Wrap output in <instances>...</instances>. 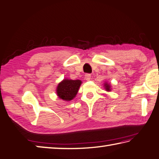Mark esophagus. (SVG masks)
I'll list each match as a JSON object with an SVG mask.
<instances>
[{
    "instance_id": "1",
    "label": "esophagus",
    "mask_w": 159,
    "mask_h": 159,
    "mask_svg": "<svg viewBox=\"0 0 159 159\" xmlns=\"http://www.w3.org/2000/svg\"><path fill=\"white\" fill-rule=\"evenodd\" d=\"M90 79H91V75L90 74H86L85 75V79L86 80H90Z\"/></svg>"
}]
</instances>
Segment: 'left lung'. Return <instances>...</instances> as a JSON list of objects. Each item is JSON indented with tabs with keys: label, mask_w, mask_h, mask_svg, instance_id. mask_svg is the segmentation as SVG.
<instances>
[{
	"label": "left lung",
	"mask_w": 159,
	"mask_h": 159,
	"mask_svg": "<svg viewBox=\"0 0 159 159\" xmlns=\"http://www.w3.org/2000/svg\"><path fill=\"white\" fill-rule=\"evenodd\" d=\"M103 87L106 89V90L107 92H111V86L110 83H107V82H105L103 83Z\"/></svg>",
	"instance_id": "left-lung-1"
}]
</instances>
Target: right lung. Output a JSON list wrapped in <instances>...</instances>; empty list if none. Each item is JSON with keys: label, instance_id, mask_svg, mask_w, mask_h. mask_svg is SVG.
I'll return each instance as SVG.
<instances>
[{"label": "right lung", "instance_id": "add662e5", "mask_svg": "<svg viewBox=\"0 0 159 159\" xmlns=\"http://www.w3.org/2000/svg\"><path fill=\"white\" fill-rule=\"evenodd\" d=\"M81 83L80 80L63 79L57 86V96L63 101L70 102L76 97Z\"/></svg>", "mask_w": 159, "mask_h": 159}]
</instances>
